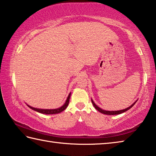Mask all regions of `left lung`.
Masks as SVG:
<instances>
[{
  "label": "left lung",
  "instance_id": "1",
  "mask_svg": "<svg viewBox=\"0 0 156 156\" xmlns=\"http://www.w3.org/2000/svg\"><path fill=\"white\" fill-rule=\"evenodd\" d=\"M91 102H92V104H93V105L94 106V107L96 108V109L98 111V112H100V113H103V114H106V115H118V114H120V113L125 112L126 111H127V110H129V109H131V108L132 107H133L134 105L136 104V102H134V103H133V105H131V106L129 107L128 108H126V109H122V110H120V111H112V112H110V111H105V110H103V109H100V107H98L97 105L94 103V101H93V100H91Z\"/></svg>",
  "mask_w": 156,
  "mask_h": 156
}]
</instances>
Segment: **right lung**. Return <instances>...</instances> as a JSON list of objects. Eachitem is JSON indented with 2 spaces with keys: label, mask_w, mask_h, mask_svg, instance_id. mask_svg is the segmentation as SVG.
<instances>
[{
  "label": "right lung",
  "mask_w": 156,
  "mask_h": 156,
  "mask_svg": "<svg viewBox=\"0 0 156 156\" xmlns=\"http://www.w3.org/2000/svg\"><path fill=\"white\" fill-rule=\"evenodd\" d=\"M70 96H71V94H69V96L67 97V99L66 100L65 103L62 105L61 107L58 108V109H36V108H34L32 107H30L27 105V106L31 108V109H33L34 111H36V112H38L39 113H44V114H56V113H59L62 111H64L67 107L69 105V98H70Z\"/></svg>",
  "instance_id": "right-lung-1"
}]
</instances>
